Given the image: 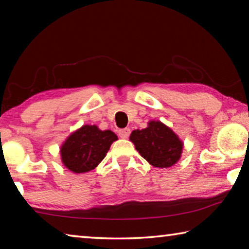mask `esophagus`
Returning <instances> with one entry per match:
<instances>
[{
	"mask_svg": "<svg viewBox=\"0 0 249 249\" xmlns=\"http://www.w3.org/2000/svg\"><path fill=\"white\" fill-rule=\"evenodd\" d=\"M130 134V129L129 128H123V129H120L119 130V136L121 138H123V140H126V138H128Z\"/></svg>",
	"mask_w": 249,
	"mask_h": 249,
	"instance_id": "esophagus-1",
	"label": "esophagus"
}]
</instances>
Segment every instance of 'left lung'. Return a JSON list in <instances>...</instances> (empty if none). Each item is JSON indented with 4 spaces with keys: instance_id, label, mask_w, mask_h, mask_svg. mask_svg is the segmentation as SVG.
I'll return each instance as SVG.
<instances>
[{
    "instance_id": "obj_1",
    "label": "left lung",
    "mask_w": 249,
    "mask_h": 249,
    "mask_svg": "<svg viewBox=\"0 0 249 249\" xmlns=\"http://www.w3.org/2000/svg\"><path fill=\"white\" fill-rule=\"evenodd\" d=\"M129 141L146 161L156 168H169L181 158L183 142L169 126L151 120L147 127L135 129Z\"/></svg>"
}]
</instances>
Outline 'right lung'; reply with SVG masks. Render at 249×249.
Returning a JSON list of instances; mask_svg holds the SVG:
<instances>
[{"label": "right lung", "instance_id": "add662e5", "mask_svg": "<svg viewBox=\"0 0 249 249\" xmlns=\"http://www.w3.org/2000/svg\"><path fill=\"white\" fill-rule=\"evenodd\" d=\"M115 141L117 136L112 130H102L96 125H82L61 144L62 165L73 174H86L93 170Z\"/></svg>", "mask_w": 249, "mask_h": 249}]
</instances>
